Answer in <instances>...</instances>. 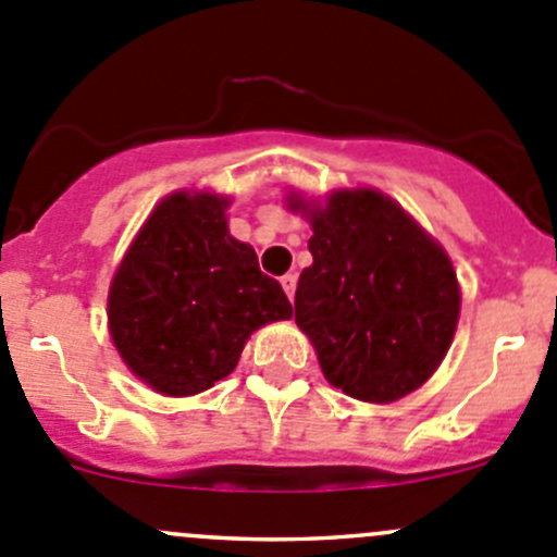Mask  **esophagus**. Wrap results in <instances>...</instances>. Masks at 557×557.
I'll list each match as a JSON object with an SVG mask.
<instances>
[{"label": "esophagus", "instance_id": "esophagus-1", "mask_svg": "<svg viewBox=\"0 0 557 557\" xmlns=\"http://www.w3.org/2000/svg\"><path fill=\"white\" fill-rule=\"evenodd\" d=\"M281 286H284V292H286V297H295V286H297V276L295 273H286L284 278H281Z\"/></svg>", "mask_w": 557, "mask_h": 557}]
</instances>
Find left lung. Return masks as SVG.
<instances>
[{
	"instance_id": "1",
	"label": "left lung",
	"mask_w": 557,
	"mask_h": 557,
	"mask_svg": "<svg viewBox=\"0 0 557 557\" xmlns=\"http://www.w3.org/2000/svg\"><path fill=\"white\" fill-rule=\"evenodd\" d=\"M311 222L295 322L324 379L366 404H393L433 376L453 344L460 286L447 251L376 189L333 191Z\"/></svg>"
}]
</instances>
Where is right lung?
Masks as SVG:
<instances>
[{
	"instance_id": "right-lung-1",
	"label": "right lung",
	"mask_w": 557,
	"mask_h": 557,
	"mask_svg": "<svg viewBox=\"0 0 557 557\" xmlns=\"http://www.w3.org/2000/svg\"><path fill=\"white\" fill-rule=\"evenodd\" d=\"M227 206L211 191L164 197L110 281L108 324L121 360L170 398L230 376L257 327L292 317L255 249L230 235Z\"/></svg>"
}]
</instances>
